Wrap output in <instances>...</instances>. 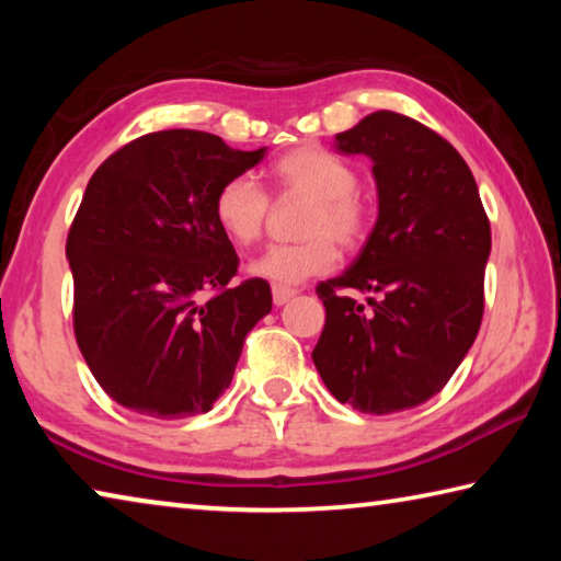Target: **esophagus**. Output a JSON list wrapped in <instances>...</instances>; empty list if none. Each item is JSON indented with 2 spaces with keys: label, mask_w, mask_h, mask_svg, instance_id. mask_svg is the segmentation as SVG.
<instances>
[{
  "label": "esophagus",
  "mask_w": 561,
  "mask_h": 561,
  "mask_svg": "<svg viewBox=\"0 0 561 561\" xmlns=\"http://www.w3.org/2000/svg\"><path fill=\"white\" fill-rule=\"evenodd\" d=\"M294 294H297V289H291V287H282V284H274L272 287V299H274V304H277V307H284V304H287Z\"/></svg>",
  "instance_id": "obj_1"
}]
</instances>
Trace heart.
<instances>
[{
  "mask_svg": "<svg viewBox=\"0 0 561 561\" xmlns=\"http://www.w3.org/2000/svg\"><path fill=\"white\" fill-rule=\"evenodd\" d=\"M272 178L282 193L309 197L299 232L301 242L272 244L250 262L252 277L274 284H299L336 264L339 250H354L371 230V203L358 193L356 168L319 146H301L274 160ZM270 197L250 175H232L217 187L213 215L234 244L260 240Z\"/></svg>",
  "mask_w": 561,
  "mask_h": 561,
  "instance_id": "1",
  "label": "heart"
}]
</instances>
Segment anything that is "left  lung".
<instances>
[{
  "mask_svg": "<svg viewBox=\"0 0 561 561\" xmlns=\"http://www.w3.org/2000/svg\"><path fill=\"white\" fill-rule=\"evenodd\" d=\"M334 148L371 158L378 217L354 264L317 287L327 324L311 358L336 401L408 411L443 391L478 336L490 222L468 163L423 123L376 111Z\"/></svg>",
  "mask_w": 561,
  "mask_h": 561,
  "instance_id": "8db88e82",
  "label": "left lung"
}]
</instances>
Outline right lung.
I'll use <instances>...</instances> for the list:
<instances>
[{
  "label": "right lung",
  "instance_id": "obj_1",
  "mask_svg": "<svg viewBox=\"0 0 561 561\" xmlns=\"http://www.w3.org/2000/svg\"><path fill=\"white\" fill-rule=\"evenodd\" d=\"M264 153L205 130H158L89 180L66 240L76 344L128 411L163 421L210 411L244 336L272 311L267 282L232 284L240 260L213 215L217 187Z\"/></svg>",
  "mask_w": 561,
  "mask_h": 561
}]
</instances>
